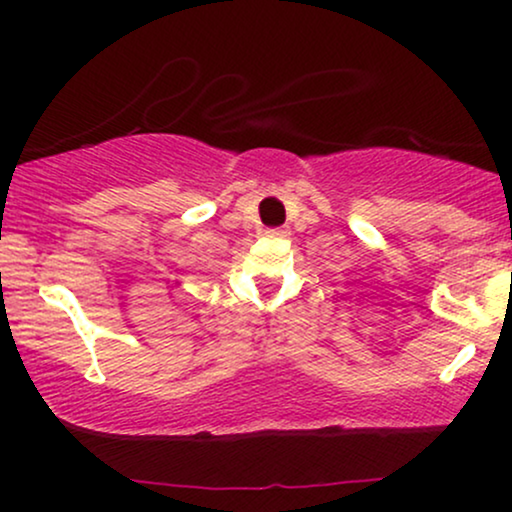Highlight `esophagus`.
Instances as JSON below:
<instances>
[{
	"mask_svg": "<svg viewBox=\"0 0 512 512\" xmlns=\"http://www.w3.org/2000/svg\"><path fill=\"white\" fill-rule=\"evenodd\" d=\"M268 233H272V235H284L286 228H272V230H268Z\"/></svg>",
	"mask_w": 512,
	"mask_h": 512,
	"instance_id": "1",
	"label": "esophagus"
}]
</instances>
